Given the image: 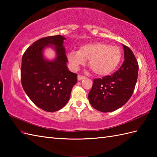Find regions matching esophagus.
<instances>
[{
	"mask_svg": "<svg viewBox=\"0 0 157 157\" xmlns=\"http://www.w3.org/2000/svg\"><path fill=\"white\" fill-rule=\"evenodd\" d=\"M84 78H85L84 76L81 75H78V80H82V79H84Z\"/></svg>",
	"mask_w": 157,
	"mask_h": 157,
	"instance_id": "34e87169",
	"label": "esophagus"
}]
</instances>
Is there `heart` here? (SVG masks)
Instances as JSON below:
<instances>
[{
	"mask_svg": "<svg viewBox=\"0 0 157 157\" xmlns=\"http://www.w3.org/2000/svg\"><path fill=\"white\" fill-rule=\"evenodd\" d=\"M122 52L117 46L103 42H95L82 46L79 51L69 52L67 58L74 69L90 60L89 67L95 74L105 76L111 74L121 62Z\"/></svg>",
	"mask_w": 157,
	"mask_h": 157,
	"instance_id": "b5f03b06",
	"label": "heart"
}]
</instances>
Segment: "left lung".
I'll return each mask as SVG.
<instances>
[{
	"label": "left lung",
	"instance_id": "left-lung-1",
	"mask_svg": "<svg viewBox=\"0 0 157 157\" xmlns=\"http://www.w3.org/2000/svg\"><path fill=\"white\" fill-rule=\"evenodd\" d=\"M124 58L122 65L112 75L94 79L88 100L101 112L114 111L129 101L138 79V63L132 51L123 44Z\"/></svg>",
	"mask_w": 157,
	"mask_h": 157
}]
</instances>
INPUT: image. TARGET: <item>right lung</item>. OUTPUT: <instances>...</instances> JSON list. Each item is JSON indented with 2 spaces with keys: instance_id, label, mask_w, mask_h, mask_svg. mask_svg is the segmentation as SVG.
<instances>
[{
  "instance_id": "right-lung-1",
  "label": "right lung",
  "mask_w": 157,
  "mask_h": 157,
  "mask_svg": "<svg viewBox=\"0 0 157 157\" xmlns=\"http://www.w3.org/2000/svg\"><path fill=\"white\" fill-rule=\"evenodd\" d=\"M64 40L60 35L40 38L22 56V87L36 106L47 112L59 111L67 104L77 82V74L66 65L68 60L63 46ZM50 44L56 46L58 55L53 62L46 61L42 56L43 49Z\"/></svg>"
}]
</instances>
